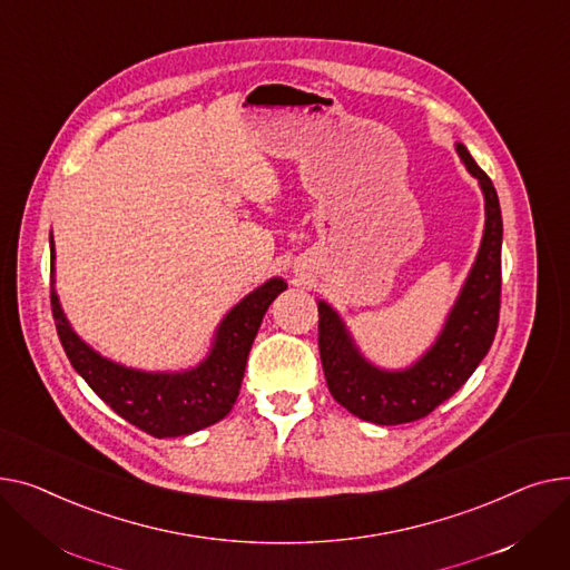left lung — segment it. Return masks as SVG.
I'll use <instances>...</instances> for the list:
<instances>
[{"label":"left lung","mask_w":570,"mask_h":570,"mask_svg":"<svg viewBox=\"0 0 570 570\" xmlns=\"http://www.w3.org/2000/svg\"><path fill=\"white\" fill-rule=\"evenodd\" d=\"M458 154L483 188L485 232L474 269L434 347L405 373L377 371L361 358L338 315L324 301L317 304V341L326 386L347 412L363 421L397 425L428 416L472 377L494 341L501 308L499 197L470 151L458 145Z\"/></svg>","instance_id":"1"}]
</instances>
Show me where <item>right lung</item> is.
<instances>
[{
    "mask_svg": "<svg viewBox=\"0 0 570 570\" xmlns=\"http://www.w3.org/2000/svg\"><path fill=\"white\" fill-rule=\"evenodd\" d=\"M285 287L281 278H272L234 306L216 333L209 358L184 375L140 373L104 358L71 331L55 292L50 304L61 347L91 391L151 438H181L218 423L237 403L262 317Z\"/></svg>",
    "mask_w": 570,
    "mask_h": 570,
    "instance_id": "add662e5",
    "label": "right lung"
}]
</instances>
